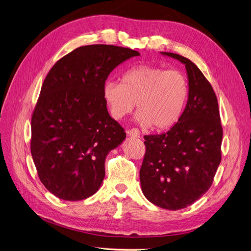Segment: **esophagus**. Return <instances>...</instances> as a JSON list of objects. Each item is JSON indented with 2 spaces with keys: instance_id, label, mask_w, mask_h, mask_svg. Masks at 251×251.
<instances>
[{
  "instance_id": "esophagus-1",
  "label": "esophagus",
  "mask_w": 251,
  "mask_h": 251,
  "mask_svg": "<svg viewBox=\"0 0 251 251\" xmlns=\"http://www.w3.org/2000/svg\"><path fill=\"white\" fill-rule=\"evenodd\" d=\"M126 134L130 136V137H134V138H139L140 137V132L138 128H131V130L126 131Z\"/></svg>"
}]
</instances>
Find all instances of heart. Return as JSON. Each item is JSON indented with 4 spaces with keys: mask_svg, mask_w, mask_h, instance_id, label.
<instances>
[{
    "mask_svg": "<svg viewBox=\"0 0 251 251\" xmlns=\"http://www.w3.org/2000/svg\"><path fill=\"white\" fill-rule=\"evenodd\" d=\"M102 92L115 119L130 114L137 102L140 110L136 121L143 126L164 130L176 124L183 113L188 86L180 71L140 65L126 71L121 82L105 81Z\"/></svg>",
    "mask_w": 251,
    "mask_h": 251,
    "instance_id": "1",
    "label": "heart"
}]
</instances>
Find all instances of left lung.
Listing matches in <instances>:
<instances>
[{
	"label": "left lung",
	"instance_id": "8db88e82",
	"mask_svg": "<svg viewBox=\"0 0 251 251\" xmlns=\"http://www.w3.org/2000/svg\"><path fill=\"white\" fill-rule=\"evenodd\" d=\"M161 54L185 65L188 97L181 117L168 132L144 136L140 183L150 202L178 210L200 199L211 186L221 162L223 131L217 96L199 68L176 53Z\"/></svg>",
	"mask_w": 251,
	"mask_h": 251
}]
</instances>
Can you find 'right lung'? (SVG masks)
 <instances>
[{"label":"right lung","mask_w":251,"mask_h":251,"mask_svg":"<svg viewBox=\"0 0 251 251\" xmlns=\"http://www.w3.org/2000/svg\"><path fill=\"white\" fill-rule=\"evenodd\" d=\"M139 52L89 45L60 58L44 80L31 119V155L40 180L66 201L100 189L109 151L126 133L108 112L103 85L121 63Z\"/></svg>","instance_id":"add662e5"}]
</instances>
